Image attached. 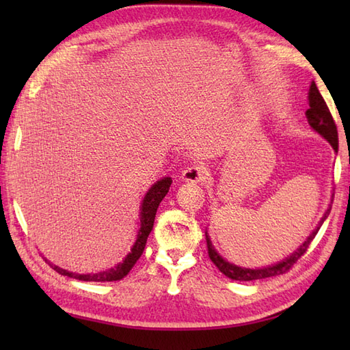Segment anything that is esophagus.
Here are the masks:
<instances>
[{
  "label": "esophagus",
  "instance_id": "34e87169",
  "mask_svg": "<svg viewBox=\"0 0 350 350\" xmlns=\"http://www.w3.org/2000/svg\"><path fill=\"white\" fill-rule=\"evenodd\" d=\"M207 176H209V170H207V167L196 163V165H191L187 170H183L182 180L198 183V182H203Z\"/></svg>",
  "mask_w": 350,
  "mask_h": 350
}]
</instances>
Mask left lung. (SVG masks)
Instances as JSON below:
<instances>
[{
	"instance_id": "left-lung-1",
	"label": "left lung",
	"mask_w": 350,
	"mask_h": 350,
	"mask_svg": "<svg viewBox=\"0 0 350 350\" xmlns=\"http://www.w3.org/2000/svg\"><path fill=\"white\" fill-rule=\"evenodd\" d=\"M308 100H310V108L307 109V120L310 123L311 128H313L316 132L321 133L323 138H326L331 143V146L334 147V150H338V132H337V126L336 122H334L331 111L326 105L325 99L322 98L321 92H319L317 85L313 83L310 85V93H308ZM331 212V206L329 209L325 212V215L322 217L321 222H319V227L314 230L313 233L308 236V239L304 242L301 247L296 250L292 256L282 260V262L273 265V266H267L263 267V269H245V267H239L236 265H232L226 262L222 258L215 248L212 247L209 236L206 233V242H207V252H209V257L213 262V265L218 267V269L226 275V277L236 280V281H252V280H262V278H269V277H275V275H282L286 273L287 271H290L293 267V265L298 262V260L306 254L311 241L314 239L319 228L322 227L323 221L326 219Z\"/></svg>"
}]
</instances>
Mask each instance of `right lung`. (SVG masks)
I'll return each mask as SVG.
<instances>
[{
  "label": "right lung",
  "mask_w": 350,
  "mask_h": 350,
  "mask_svg": "<svg viewBox=\"0 0 350 350\" xmlns=\"http://www.w3.org/2000/svg\"><path fill=\"white\" fill-rule=\"evenodd\" d=\"M171 182L173 180H171L170 177H165V179H161L159 182H156L153 187L148 189V192L143 200V204H141V228L138 232L135 245H133L131 252L126 256V258L120 265L111 267V269H108L105 272L87 273V275L64 271V269H62V267L51 265V263H49V266L54 271H57L58 273L66 275V277H70V278H75V280H81V281H117V280L124 278L133 267V265L137 263V260L141 257V254H143L146 243H147V237H148V234H150L152 228H153L156 211H158L162 198L167 196Z\"/></svg>",
  "instance_id": "obj_1"
}]
</instances>
